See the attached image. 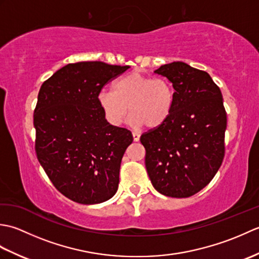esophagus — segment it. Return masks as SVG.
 <instances>
[{
    "label": "esophagus",
    "mask_w": 259,
    "mask_h": 259,
    "mask_svg": "<svg viewBox=\"0 0 259 259\" xmlns=\"http://www.w3.org/2000/svg\"><path fill=\"white\" fill-rule=\"evenodd\" d=\"M133 137L135 141H139L140 140V135L138 133H133Z\"/></svg>",
    "instance_id": "1"
}]
</instances>
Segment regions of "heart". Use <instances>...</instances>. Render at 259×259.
Returning <instances> with one entry per match:
<instances>
[{
    "label": "heart",
    "mask_w": 259,
    "mask_h": 259,
    "mask_svg": "<svg viewBox=\"0 0 259 259\" xmlns=\"http://www.w3.org/2000/svg\"><path fill=\"white\" fill-rule=\"evenodd\" d=\"M98 102L109 123L120 125L129 108L136 125L156 129L171 114L175 90L167 79L131 72L115 80L112 91L99 93Z\"/></svg>",
    "instance_id": "b5f03b06"
}]
</instances>
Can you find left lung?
Here are the masks:
<instances>
[{
	"mask_svg": "<svg viewBox=\"0 0 259 259\" xmlns=\"http://www.w3.org/2000/svg\"><path fill=\"white\" fill-rule=\"evenodd\" d=\"M171 82L175 102L162 125L140 137L146 168L160 194L187 198L210 183L225 156L223 95L205 71L177 61L155 71Z\"/></svg>",
	"mask_w": 259,
	"mask_h": 259,
	"instance_id": "obj_1",
	"label": "left lung"
}]
</instances>
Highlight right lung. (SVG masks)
Returning <instances> with one entry per match:
<instances>
[{
  "instance_id": "1",
  "label": "right lung",
  "mask_w": 259,
  "mask_h": 259,
  "mask_svg": "<svg viewBox=\"0 0 259 259\" xmlns=\"http://www.w3.org/2000/svg\"><path fill=\"white\" fill-rule=\"evenodd\" d=\"M129 68L70 63L38 91L33 117L36 157L54 187L75 202L100 203L118 190L121 160L134 138L129 130L108 122L98 95Z\"/></svg>"
}]
</instances>
